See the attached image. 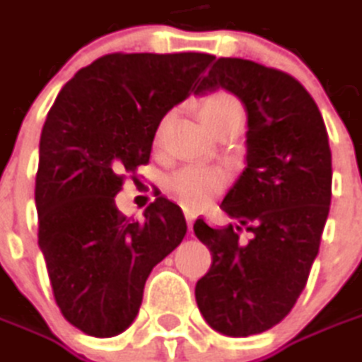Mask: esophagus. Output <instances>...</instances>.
I'll use <instances>...</instances> for the list:
<instances>
[{
    "mask_svg": "<svg viewBox=\"0 0 362 362\" xmlns=\"http://www.w3.org/2000/svg\"><path fill=\"white\" fill-rule=\"evenodd\" d=\"M195 214H193V211H189V209H185V219H187V228L189 230H191V228H193V221H195Z\"/></svg>",
    "mask_w": 362,
    "mask_h": 362,
    "instance_id": "1",
    "label": "esophagus"
}]
</instances>
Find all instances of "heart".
Masks as SVG:
<instances>
[{"mask_svg": "<svg viewBox=\"0 0 362 362\" xmlns=\"http://www.w3.org/2000/svg\"><path fill=\"white\" fill-rule=\"evenodd\" d=\"M202 117L205 124L216 132L223 122H228L233 117H243V106L238 100V96H233L231 92H214L209 94L202 105ZM169 122V115L163 117V120L157 127V136L163 134L165 127ZM167 189L173 193L175 197H179L181 202L189 207H199L205 205L211 197H216L217 193L226 185V175L219 169H209V167H183L177 169L165 179Z\"/></svg>", "mask_w": 362, "mask_h": 362, "instance_id": "b5f03b06", "label": "heart"}]
</instances>
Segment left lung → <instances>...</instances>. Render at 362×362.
Segmentation results:
<instances>
[{
	"mask_svg": "<svg viewBox=\"0 0 362 362\" xmlns=\"http://www.w3.org/2000/svg\"><path fill=\"white\" fill-rule=\"evenodd\" d=\"M216 88L247 110V167L221 202L235 223H193L211 252L195 300L217 332L250 337L276 327L308 282L330 209L332 157L322 115L294 76L217 58L195 94Z\"/></svg>",
	"mask_w": 362,
	"mask_h": 362,
	"instance_id": "1",
	"label": "left lung"
}]
</instances>
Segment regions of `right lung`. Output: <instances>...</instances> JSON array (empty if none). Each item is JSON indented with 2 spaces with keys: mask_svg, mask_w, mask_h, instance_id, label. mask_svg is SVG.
<instances>
[{
  "mask_svg": "<svg viewBox=\"0 0 362 362\" xmlns=\"http://www.w3.org/2000/svg\"><path fill=\"white\" fill-rule=\"evenodd\" d=\"M216 56L106 54L66 82L40 139L37 243L64 318L108 339L131 327L151 270L187 233L177 203L157 195L145 221L115 197L148 163L163 117L195 90Z\"/></svg>",
  "mask_w": 362,
  "mask_h": 362,
  "instance_id": "obj_1",
  "label": "right lung"
}]
</instances>
